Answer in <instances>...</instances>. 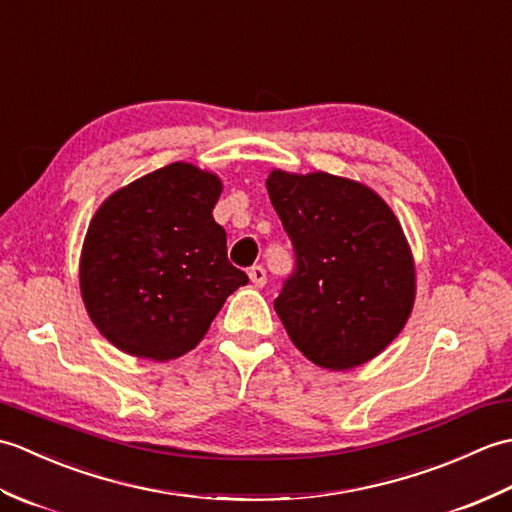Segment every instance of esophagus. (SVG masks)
<instances>
[{
  "label": "esophagus",
  "mask_w": 512,
  "mask_h": 512,
  "mask_svg": "<svg viewBox=\"0 0 512 512\" xmlns=\"http://www.w3.org/2000/svg\"><path fill=\"white\" fill-rule=\"evenodd\" d=\"M248 277H250V281H253V284L257 286V288H264L266 286V270L262 268V266H253L248 270Z\"/></svg>",
  "instance_id": "esophagus-1"
}]
</instances>
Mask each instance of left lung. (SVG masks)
Returning <instances> with one entry per match:
<instances>
[{
	"mask_svg": "<svg viewBox=\"0 0 512 512\" xmlns=\"http://www.w3.org/2000/svg\"><path fill=\"white\" fill-rule=\"evenodd\" d=\"M266 189L297 255L275 299L290 341L334 372L372 361L416 301V264L398 217L367 184L325 171L273 169Z\"/></svg>",
	"mask_w": 512,
	"mask_h": 512,
	"instance_id": "obj_1",
	"label": "left lung"
}]
</instances>
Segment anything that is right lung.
Returning <instances> with one entry per match:
<instances>
[{"label": "right lung", "mask_w": 512, "mask_h": 512, "mask_svg": "<svg viewBox=\"0 0 512 512\" xmlns=\"http://www.w3.org/2000/svg\"><path fill=\"white\" fill-rule=\"evenodd\" d=\"M220 193V176L171 162L96 209L79 286L96 330L121 352L160 363L191 352L226 297L248 284L213 220Z\"/></svg>", "instance_id": "right-lung-1"}]
</instances>
